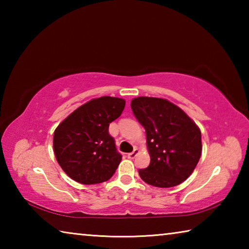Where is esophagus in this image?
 Wrapping results in <instances>:
<instances>
[{"mask_svg": "<svg viewBox=\"0 0 249 249\" xmlns=\"http://www.w3.org/2000/svg\"><path fill=\"white\" fill-rule=\"evenodd\" d=\"M137 154H138V149L137 148H134V150L132 151V153L127 154V158L128 159H134L137 156Z\"/></svg>", "mask_w": 249, "mask_h": 249, "instance_id": "obj_1", "label": "esophagus"}]
</instances>
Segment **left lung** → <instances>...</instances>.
<instances>
[{
    "instance_id": "1",
    "label": "left lung",
    "mask_w": 249,
    "mask_h": 249,
    "mask_svg": "<svg viewBox=\"0 0 249 249\" xmlns=\"http://www.w3.org/2000/svg\"><path fill=\"white\" fill-rule=\"evenodd\" d=\"M130 107L146 130L150 163L140 169L146 183L158 188L180 184L199 162L202 151L201 130L176 104L166 99L138 96Z\"/></svg>"
}]
</instances>
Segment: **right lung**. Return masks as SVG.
I'll use <instances>...</instances> for the list:
<instances>
[{"label": "right lung", "instance_id": "add662e5", "mask_svg": "<svg viewBox=\"0 0 249 249\" xmlns=\"http://www.w3.org/2000/svg\"><path fill=\"white\" fill-rule=\"evenodd\" d=\"M124 107V99H92L54 129V156L71 179L82 184H95L114 175L122 155L117 153L114 138L108 134V126L121 116Z\"/></svg>", "mask_w": 249, "mask_h": 249}]
</instances>
